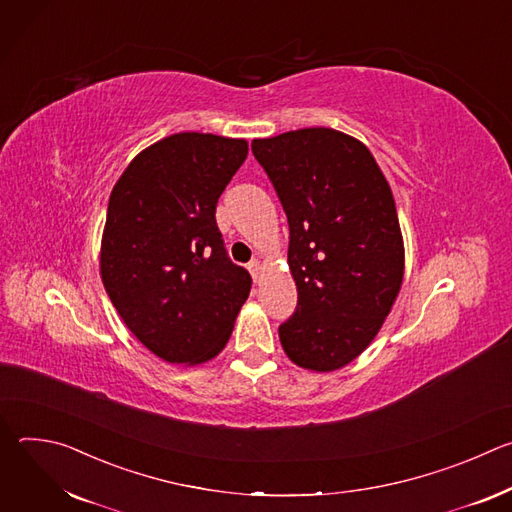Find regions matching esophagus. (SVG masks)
<instances>
[{"instance_id": "obj_1", "label": "esophagus", "mask_w": 512, "mask_h": 512, "mask_svg": "<svg viewBox=\"0 0 512 512\" xmlns=\"http://www.w3.org/2000/svg\"><path fill=\"white\" fill-rule=\"evenodd\" d=\"M249 271H251L253 279H255V281H259V279H261V271H263L261 261H259V259H253V261L249 263Z\"/></svg>"}]
</instances>
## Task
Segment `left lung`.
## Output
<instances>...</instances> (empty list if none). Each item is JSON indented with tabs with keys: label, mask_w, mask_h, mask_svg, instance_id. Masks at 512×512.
<instances>
[{
	"label": "left lung",
	"mask_w": 512,
	"mask_h": 512,
	"mask_svg": "<svg viewBox=\"0 0 512 512\" xmlns=\"http://www.w3.org/2000/svg\"><path fill=\"white\" fill-rule=\"evenodd\" d=\"M289 223L287 265L298 308L279 326L291 362L332 373L375 340L405 273L391 186L367 145L306 127L253 139Z\"/></svg>",
	"instance_id": "8db88e82"
}]
</instances>
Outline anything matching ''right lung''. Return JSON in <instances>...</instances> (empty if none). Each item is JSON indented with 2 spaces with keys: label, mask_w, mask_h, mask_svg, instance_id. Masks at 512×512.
Returning a JSON list of instances; mask_svg holds the SVG:
<instances>
[{
  "label": "right lung",
  "mask_w": 512,
  "mask_h": 512,
  "mask_svg": "<svg viewBox=\"0 0 512 512\" xmlns=\"http://www.w3.org/2000/svg\"><path fill=\"white\" fill-rule=\"evenodd\" d=\"M247 139L184 131L141 150L111 190L101 279L135 338L172 364L208 362L231 338L251 275L229 261L216 202Z\"/></svg>",
  "instance_id": "add662e5"
}]
</instances>
